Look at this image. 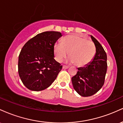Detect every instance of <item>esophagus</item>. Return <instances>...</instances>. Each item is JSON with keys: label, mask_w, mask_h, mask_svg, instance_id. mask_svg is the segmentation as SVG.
<instances>
[{"label": "esophagus", "mask_w": 123, "mask_h": 123, "mask_svg": "<svg viewBox=\"0 0 123 123\" xmlns=\"http://www.w3.org/2000/svg\"><path fill=\"white\" fill-rule=\"evenodd\" d=\"M63 69H68L69 68L68 66H66V65H63Z\"/></svg>", "instance_id": "esophagus-1"}]
</instances>
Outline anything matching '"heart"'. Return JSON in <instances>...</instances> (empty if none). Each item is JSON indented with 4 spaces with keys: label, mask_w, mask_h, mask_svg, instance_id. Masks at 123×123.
<instances>
[{
    "label": "heart",
    "mask_w": 123,
    "mask_h": 123,
    "mask_svg": "<svg viewBox=\"0 0 123 123\" xmlns=\"http://www.w3.org/2000/svg\"><path fill=\"white\" fill-rule=\"evenodd\" d=\"M70 62L77 66L88 65L94 58L96 47L94 43L78 35H69L63 39L62 43L57 42L54 46L55 59L59 62L67 56Z\"/></svg>",
    "instance_id": "obj_1"
}]
</instances>
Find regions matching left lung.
Here are the masks:
<instances>
[{"label":"left lung","instance_id":"8db88e82","mask_svg":"<svg viewBox=\"0 0 123 123\" xmlns=\"http://www.w3.org/2000/svg\"><path fill=\"white\" fill-rule=\"evenodd\" d=\"M96 47L94 60L84 67L79 68L72 78L73 88L82 97H90L97 93L104 86L107 71V55L95 37L91 36Z\"/></svg>","mask_w":123,"mask_h":123}]
</instances>
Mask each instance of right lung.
Returning <instances> with one entry per match:
<instances>
[{"instance_id": "add662e5", "label": "right lung", "mask_w": 123, "mask_h": 123, "mask_svg": "<svg viewBox=\"0 0 123 123\" xmlns=\"http://www.w3.org/2000/svg\"><path fill=\"white\" fill-rule=\"evenodd\" d=\"M62 36L59 32H44L23 46L18 57V73L24 85L29 90H45L56 79L62 65L54 58V46Z\"/></svg>"}]
</instances>
